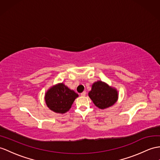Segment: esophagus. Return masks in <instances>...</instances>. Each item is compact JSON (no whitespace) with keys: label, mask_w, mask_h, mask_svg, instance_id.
I'll return each mask as SVG.
<instances>
[{"label":"esophagus","mask_w":160,"mask_h":160,"mask_svg":"<svg viewBox=\"0 0 160 160\" xmlns=\"http://www.w3.org/2000/svg\"><path fill=\"white\" fill-rule=\"evenodd\" d=\"M85 95H86V92H85V91H83L82 93H81V96H85Z\"/></svg>","instance_id":"1"}]
</instances>
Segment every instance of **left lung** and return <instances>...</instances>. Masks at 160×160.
I'll list each match as a JSON object with an SVG mask.
<instances>
[{"label": "left lung", "mask_w": 160, "mask_h": 160, "mask_svg": "<svg viewBox=\"0 0 160 160\" xmlns=\"http://www.w3.org/2000/svg\"><path fill=\"white\" fill-rule=\"evenodd\" d=\"M88 95L93 104L100 109L112 106L118 99V90L101 81L93 83Z\"/></svg>", "instance_id": "8db88e82"}]
</instances>
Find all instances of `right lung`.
Listing matches in <instances>:
<instances>
[{
	"mask_svg": "<svg viewBox=\"0 0 160 160\" xmlns=\"http://www.w3.org/2000/svg\"><path fill=\"white\" fill-rule=\"evenodd\" d=\"M79 96L64 83H58L49 88L45 95L47 106L57 113H65L71 108L75 100Z\"/></svg>",
	"mask_w": 160,
	"mask_h": 160,
	"instance_id": "obj_1",
	"label": "right lung"
}]
</instances>
